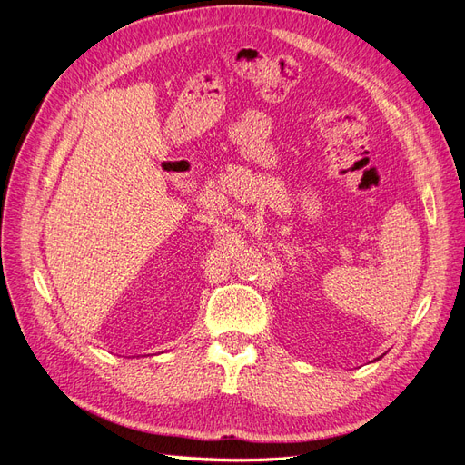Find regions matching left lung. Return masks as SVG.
I'll return each instance as SVG.
<instances>
[{
	"label": "left lung",
	"instance_id": "8db88e82",
	"mask_svg": "<svg viewBox=\"0 0 465 465\" xmlns=\"http://www.w3.org/2000/svg\"><path fill=\"white\" fill-rule=\"evenodd\" d=\"M379 359H381V357H379Z\"/></svg>",
	"mask_w": 465,
	"mask_h": 465
}]
</instances>
